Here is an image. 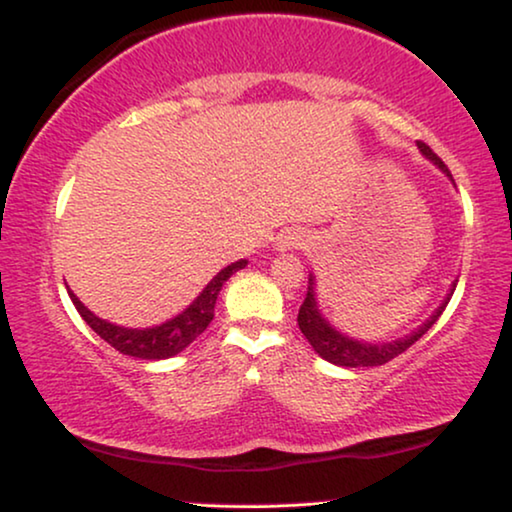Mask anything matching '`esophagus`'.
I'll return each mask as SVG.
<instances>
[{
	"label": "esophagus",
	"mask_w": 512,
	"mask_h": 512,
	"mask_svg": "<svg viewBox=\"0 0 512 512\" xmlns=\"http://www.w3.org/2000/svg\"><path fill=\"white\" fill-rule=\"evenodd\" d=\"M301 246H304V239H301V236L299 234H292V232H287V234H283V236H280V239H278V250H283V253H285V250H294V248H301Z\"/></svg>",
	"instance_id": "34e87169"
}]
</instances>
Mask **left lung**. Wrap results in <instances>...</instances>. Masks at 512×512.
I'll return each mask as SVG.
<instances>
[{
  "label": "left lung",
  "mask_w": 512,
  "mask_h": 512,
  "mask_svg": "<svg viewBox=\"0 0 512 512\" xmlns=\"http://www.w3.org/2000/svg\"><path fill=\"white\" fill-rule=\"evenodd\" d=\"M417 148H420L424 160H429L438 171H443V174L452 181L448 167H445V164L441 162V157H438L434 150L427 146V143L417 141ZM452 185H455V181H452ZM315 285L318 283H315V273L311 271L308 273V294H306L304 304H301V308H299V318H297L301 334L308 338V343L313 345V350L318 352L322 359H327L329 364L345 366V369H362V366H380V364L390 362V359L399 357L403 350H408L410 345H413L422 334H427L431 325L441 318V313L445 311V306H448L452 294H455L457 280H452L445 299L438 304L436 311L431 313L420 327L413 329L406 336L394 338V341H364V338H355V336L345 334V331H341V329H336L325 318V313H322Z\"/></svg>",
  "instance_id": "obj_1"
}]
</instances>
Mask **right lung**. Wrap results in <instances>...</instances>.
<instances>
[{"label": "right lung", "mask_w": 512, "mask_h": 512, "mask_svg": "<svg viewBox=\"0 0 512 512\" xmlns=\"http://www.w3.org/2000/svg\"><path fill=\"white\" fill-rule=\"evenodd\" d=\"M246 264L248 259H239V262L227 264L225 269L215 273L211 283L199 292V297L194 299L185 311L174 315V318L167 322H162V325L143 327V329L122 327V325H115V322L99 318V315L92 313L90 308L69 290V287L67 290H69L71 301H74L76 311L81 313V318L88 322L95 334L102 336L106 343L113 345L115 350H120L122 355L139 357V359H169L178 355V352H183L187 345L201 334V331L211 325L213 308H215V301H218L222 285H225L236 271L246 269Z\"/></svg>", "instance_id": "right-lung-1"}]
</instances>
